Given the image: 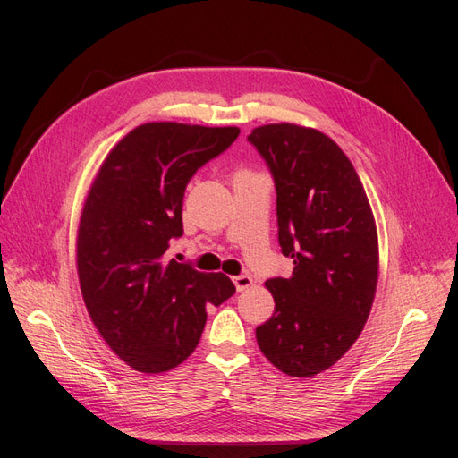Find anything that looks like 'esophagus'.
<instances>
[{
    "instance_id": "esophagus-1",
    "label": "esophagus",
    "mask_w": 458,
    "mask_h": 458,
    "mask_svg": "<svg viewBox=\"0 0 458 458\" xmlns=\"http://www.w3.org/2000/svg\"><path fill=\"white\" fill-rule=\"evenodd\" d=\"M233 283H234V286H237L239 293H242V290H248L252 286V276L237 275V276H233Z\"/></svg>"
}]
</instances>
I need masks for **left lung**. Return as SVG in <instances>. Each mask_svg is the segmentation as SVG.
<instances>
[{
  "mask_svg": "<svg viewBox=\"0 0 458 458\" xmlns=\"http://www.w3.org/2000/svg\"><path fill=\"white\" fill-rule=\"evenodd\" d=\"M248 141L271 172L281 252L293 275L266 286L275 313L256 328L261 353L308 378L348 352L367 323L378 281V239L361 179L325 133L294 123L256 128Z\"/></svg>",
  "mask_w": 458,
  "mask_h": 458,
  "instance_id": "1",
  "label": "left lung"
}]
</instances>
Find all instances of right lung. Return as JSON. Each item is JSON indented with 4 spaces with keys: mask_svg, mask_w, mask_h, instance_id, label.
Returning <instances> with one entry per match:
<instances>
[{
    "mask_svg": "<svg viewBox=\"0 0 458 458\" xmlns=\"http://www.w3.org/2000/svg\"><path fill=\"white\" fill-rule=\"evenodd\" d=\"M239 133L143 123L110 150L91 185L78 231L80 288L97 330L135 370L183 363L200 340L206 303L234 294L224 273H200L164 254L183 234L191 177Z\"/></svg>",
    "mask_w": 458,
    "mask_h": 458,
    "instance_id": "right-lung-1",
    "label": "right lung"
}]
</instances>
